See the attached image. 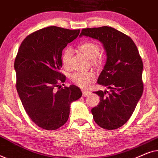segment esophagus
Wrapping results in <instances>:
<instances>
[{"mask_svg":"<svg viewBox=\"0 0 158 158\" xmlns=\"http://www.w3.org/2000/svg\"><path fill=\"white\" fill-rule=\"evenodd\" d=\"M82 94H83V96L85 97V96H89V95L90 94V92L88 91V90H82Z\"/></svg>","mask_w":158,"mask_h":158,"instance_id":"obj_1","label":"esophagus"}]
</instances>
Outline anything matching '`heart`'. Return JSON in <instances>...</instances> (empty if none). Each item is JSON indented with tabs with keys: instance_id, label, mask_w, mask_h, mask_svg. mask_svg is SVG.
Here are the masks:
<instances>
[{
	"instance_id": "heart-1",
	"label": "heart",
	"mask_w": 158,
	"mask_h": 158,
	"mask_svg": "<svg viewBox=\"0 0 158 158\" xmlns=\"http://www.w3.org/2000/svg\"><path fill=\"white\" fill-rule=\"evenodd\" d=\"M79 49L84 55L90 59H93L95 63H100L101 60L98 57L99 53V46L96 43L93 42H85L79 46ZM72 48L67 47L62 54V62L63 65L68 68L70 65V58L72 55ZM96 75L92 71L87 72H76L70 76V80L75 85L80 88H86L95 80Z\"/></svg>"
}]
</instances>
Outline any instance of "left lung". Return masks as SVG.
I'll use <instances>...</instances> for the list:
<instances>
[{
  "label": "left lung",
  "instance_id": "1",
  "mask_svg": "<svg viewBox=\"0 0 158 158\" xmlns=\"http://www.w3.org/2000/svg\"><path fill=\"white\" fill-rule=\"evenodd\" d=\"M102 43L107 60L98 79L110 91H96L100 102L93 108L94 119L108 130L118 129L129 119L143 93V63L133 40L112 27L83 29L80 36Z\"/></svg>",
  "mask_w": 158,
  "mask_h": 158
}]
</instances>
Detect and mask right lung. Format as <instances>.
Here are the masks:
<instances>
[{
	"instance_id": "1",
	"label": "right lung",
	"mask_w": 158,
	"mask_h": 158,
	"mask_svg": "<svg viewBox=\"0 0 158 158\" xmlns=\"http://www.w3.org/2000/svg\"><path fill=\"white\" fill-rule=\"evenodd\" d=\"M79 33L80 29L57 27L38 30L23 40L15 59L16 90L23 106L30 118L46 130L65 124L71 103L82 96L77 86L60 88L59 85L65 81L60 72L62 52Z\"/></svg>"
}]
</instances>
